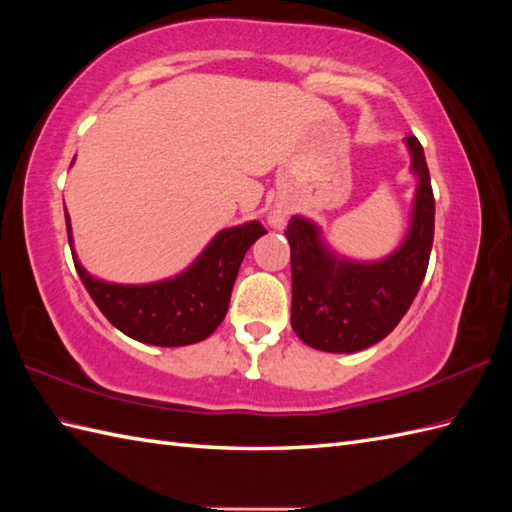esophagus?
Segmentation results:
<instances>
[{"label":"esophagus","mask_w":512,"mask_h":512,"mask_svg":"<svg viewBox=\"0 0 512 512\" xmlns=\"http://www.w3.org/2000/svg\"><path fill=\"white\" fill-rule=\"evenodd\" d=\"M284 215H281L279 211H275V213H270V224H273L275 228H281V226H284Z\"/></svg>","instance_id":"esophagus-1"}]
</instances>
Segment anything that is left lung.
Masks as SVG:
<instances>
[{
    "instance_id": "8db88e82",
    "label": "left lung",
    "mask_w": 512,
    "mask_h": 512,
    "mask_svg": "<svg viewBox=\"0 0 512 512\" xmlns=\"http://www.w3.org/2000/svg\"><path fill=\"white\" fill-rule=\"evenodd\" d=\"M405 143L418 187L402 244L378 262H354L323 242L321 228L292 215L286 228L292 270V330L321 352L352 354L383 341L416 299L427 275L436 200L416 136Z\"/></svg>"
}]
</instances>
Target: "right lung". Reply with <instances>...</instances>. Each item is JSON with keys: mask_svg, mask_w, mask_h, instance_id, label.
Wrapping results in <instances>:
<instances>
[{"mask_svg": "<svg viewBox=\"0 0 512 512\" xmlns=\"http://www.w3.org/2000/svg\"><path fill=\"white\" fill-rule=\"evenodd\" d=\"M65 226L76 273L105 319L132 339L158 347L198 343L217 330L226 317L246 250L268 233L257 220L224 228L180 275L132 286L92 277L74 253L68 211Z\"/></svg>", "mask_w": 512, "mask_h": 512, "instance_id": "add662e5", "label": "right lung"}]
</instances>
